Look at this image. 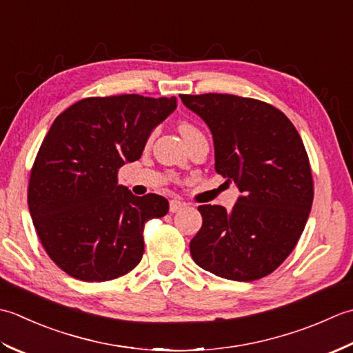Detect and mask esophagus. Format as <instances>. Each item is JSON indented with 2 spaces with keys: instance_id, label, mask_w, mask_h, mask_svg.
<instances>
[{
  "instance_id": "34e87169",
  "label": "esophagus",
  "mask_w": 353,
  "mask_h": 353,
  "mask_svg": "<svg viewBox=\"0 0 353 353\" xmlns=\"http://www.w3.org/2000/svg\"><path fill=\"white\" fill-rule=\"evenodd\" d=\"M183 207H184V204L179 199H170V203H169L170 213H176V212L181 210Z\"/></svg>"
}]
</instances>
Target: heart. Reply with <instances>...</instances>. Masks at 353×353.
<instances>
[{"label": "heart", "mask_w": 353, "mask_h": 353, "mask_svg": "<svg viewBox=\"0 0 353 353\" xmlns=\"http://www.w3.org/2000/svg\"><path fill=\"white\" fill-rule=\"evenodd\" d=\"M179 132H181V135L183 137H185V135H189V134H192V132H198V129L193 126V125H190V123H181L179 125Z\"/></svg>", "instance_id": "obj_1"}]
</instances>
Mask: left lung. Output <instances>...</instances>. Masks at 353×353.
I'll return each instance as SVG.
<instances>
[{
    "instance_id": "8db88e82",
    "label": "left lung",
    "mask_w": 353,
    "mask_h": 353,
    "mask_svg": "<svg viewBox=\"0 0 353 353\" xmlns=\"http://www.w3.org/2000/svg\"><path fill=\"white\" fill-rule=\"evenodd\" d=\"M210 129L214 169L242 195L227 212L199 205L203 227L190 241L198 267L236 282L271 274L291 254L312 207L306 149L282 111L233 94L179 96Z\"/></svg>"
}]
</instances>
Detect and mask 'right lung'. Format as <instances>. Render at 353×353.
Masks as SVG:
<instances>
[{
    "instance_id": "right-lung-1",
    "label": "right lung",
    "mask_w": 353,
    "mask_h": 353,
    "mask_svg": "<svg viewBox=\"0 0 353 353\" xmlns=\"http://www.w3.org/2000/svg\"><path fill=\"white\" fill-rule=\"evenodd\" d=\"M175 108V97H88L54 119L30 172L28 208L42 247L68 276L106 282L140 263L145 224L169 203L132 195L117 172L139 160Z\"/></svg>"
}]
</instances>
